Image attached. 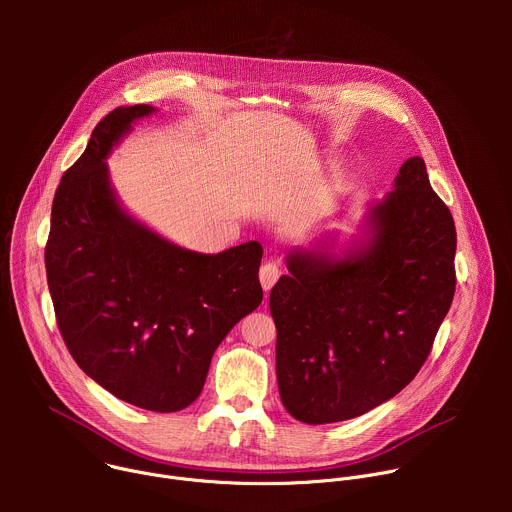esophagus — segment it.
I'll use <instances>...</instances> for the list:
<instances>
[{
	"instance_id": "1",
	"label": "esophagus",
	"mask_w": 512,
	"mask_h": 512,
	"mask_svg": "<svg viewBox=\"0 0 512 512\" xmlns=\"http://www.w3.org/2000/svg\"><path fill=\"white\" fill-rule=\"evenodd\" d=\"M281 277V267L279 265H275V263H265V265H261V269H259V281H261V285H263V289L265 291H269L273 285H275V281Z\"/></svg>"
}]
</instances>
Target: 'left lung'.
Returning a JSON list of instances; mask_svg holds the SVG:
<instances>
[{
    "label": "left lung",
    "mask_w": 512,
    "mask_h": 512,
    "mask_svg": "<svg viewBox=\"0 0 512 512\" xmlns=\"http://www.w3.org/2000/svg\"><path fill=\"white\" fill-rule=\"evenodd\" d=\"M369 245L332 257L287 255L269 294L281 403L320 425L358 417L407 387L431 352L456 291V227L409 158L371 208Z\"/></svg>",
    "instance_id": "left-lung-1"
}]
</instances>
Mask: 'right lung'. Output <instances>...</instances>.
Segmentation results:
<instances>
[{
	"instance_id": "obj_1",
	"label": "right lung",
	"mask_w": 512,
	"mask_h": 512,
	"mask_svg": "<svg viewBox=\"0 0 512 512\" xmlns=\"http://www.w3.org/2000/svg\"><path fill=\"white\" fill-rule=\"evenodd\" d=\"M150 105L117 107L54 194L44 251L62 340L117 399L174 413L194 403L210 358L263 300L257 241L216 255L168 243L119 206L105 158Z\"/></svg>"
}]
</instances>
